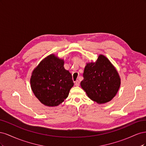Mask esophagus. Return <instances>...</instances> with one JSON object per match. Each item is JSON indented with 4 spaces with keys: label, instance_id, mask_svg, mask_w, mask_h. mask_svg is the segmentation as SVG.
<instances>
[{
    "label": "esophagus",
    "instance_id": "34e87169",
    "mask_svg": "<svg viewBox=\"0 0 146 146\" xmlns=\"http://www.w3.org/2000/svg\"><path fill=\"white\" fill-rule=\"evenodd\" d=\"M75 85H76V86H78L79 85H80V82H79L78 80H77L75 82Z\"/></svg>",
    "mask_w": 146,
    "mask_h": 146
}]
</instances>
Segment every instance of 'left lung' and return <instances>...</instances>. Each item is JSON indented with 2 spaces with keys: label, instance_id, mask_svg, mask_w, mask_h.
<instances>
[{
  "label": "left lung",
  "instance_id": "obj_1",
  "mask_svg": "<svg viewBox=\"0 0 146 146\" xmlns=\"http://www.w3.org/2000/svg\"><path fill=\"white\" fill-rule=\"evenodd\" d=\"M80 85L88 98L99 104L111 101L121 86L117 70L104 55H99L95 62L86 63Z\"/></svg>",
  "mask_w": 146,
  "mask_h": 146
}]
</instances>
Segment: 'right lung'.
<instances>
[{
	"mask_svg": "<svg viewBox=\"0 0 146 146\" xmlns=\"http://www.w3.org/2000/svg\"><path fill=\"white\" fill-rule=\"evenodd\" d=\"M64 59L50 54L41 61L32 73L31 89L40 102L47 107L61 104L74 86L72 75L64 69Z\"/></svg>",
	"mask_w": 146,
	"mask_h": 146,
	"instance_id": "right-lung-1",
	"label": "right lung"
}]
</instances>
